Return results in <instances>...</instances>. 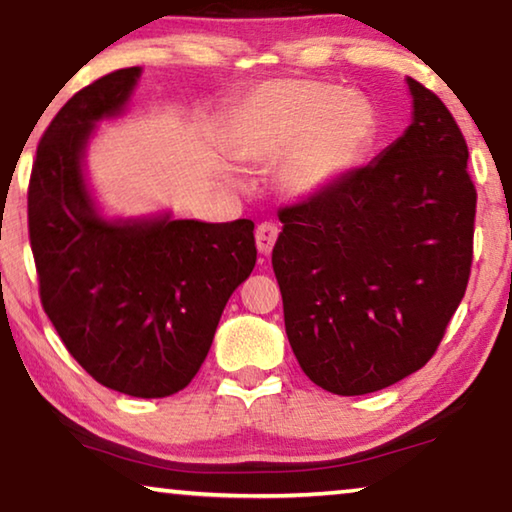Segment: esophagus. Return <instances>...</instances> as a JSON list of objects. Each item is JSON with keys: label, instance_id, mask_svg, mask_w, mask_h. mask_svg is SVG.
Masks as SVG:
<instances>
[{"label": "esophagus", "instance_id": "obj_1", "mask_svg": "<svg viewBox=\"0 0 512 512\" xmlns=\"http://www.w3.org/2000/svg\"><path fill=\"white\" fill-rule=\"evenodd\" d=\"M276 239H278V227L273 223H262L257 225L255 230V241H257V250L262 255H271L273 246H276Z\"/></svg>", "mask_w": 512, "mask_h": 512}]
</instances>
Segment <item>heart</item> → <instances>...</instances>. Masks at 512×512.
<instances>
[{"label": "heart", "mask_w": 512, "mask_h": 512, "mask_svg": "<svg viewBox=\"0 0 512 512\" xmlns=\"http://www.w3.org/2000/svg\"><path fill=\"white\" fill-rule=\"evenodd\" d=\"M375 119L358 96L315 80H278L250 94L236 112L234 147L243 160H276L292 197L329 190L361 160Z\"/></svg>", "instance_id": "heart-1"}]
</instances>
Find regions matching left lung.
<instances>
[{
  "label": "left lung",
  "instance_id": "left-lung-1",
  "mask_svg": "<svg viewBox=\"0 0 512 512\" xmlns=\"http://www.w3.org/2000/svg\"><path fill=\"white\" fill-rule=\"evenodd\" d=\"M411 124L370 165L282 209L273 246L285 331L301 370L365 395L437 352L471 269L476 188L453 114L407 78Z\"/></svg>",
  "mask_w": 512,
  "mask_h": 512
}]
</instances>
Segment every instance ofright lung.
I'll return each instance as SVG.
<instances>
[{
  "instance_id": "1",
  "label": "right lung",
  "mask_w": 512,
  "mask_h": 512,
  "mask_svg": "<svg viewBox=\"0 0 512 512\" xmlns=\"http://www.w3.org/2000/svg\"><path fill=\"white\" fill-rule=\"evenodd\" d=\"M140 75H103L52 119L29 181V241L43 310L75 361L112 391L165 398L197 375L257 248L248 218L108 216L98 204L89 142L126 112Z\"/></svg>"
}]
</instances>
